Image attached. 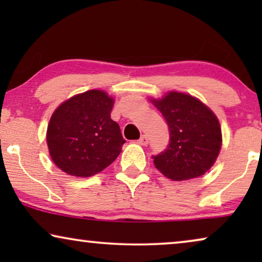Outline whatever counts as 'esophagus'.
Instances as JSON below:
<instances>
[{
    "mask_svg": "<svg viewBox=\"0 0 262 262\" xmlns=\"http://www.w3.org/2000/svg\"><path fill=\"white\" fill-rule=\"evenodd\" d=\"M138 143L141 145H146L149 143V138H148V136L146 135H143V136H141V138L138 139Z\"/></svg>",
    "mask_w": 262,
    "mask_h": 262,
    "instance_id": "34e87169",
    "label": "esophagus"
}]
</instances>
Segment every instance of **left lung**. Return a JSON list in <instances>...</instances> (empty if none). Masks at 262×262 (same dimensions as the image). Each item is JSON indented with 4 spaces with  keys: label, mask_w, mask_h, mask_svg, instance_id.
I'll return each mask as SVG.
<instances>
[{
    "label": "left lung",
    "mask_w": 262,
    "mask_h": 262,
    "mask_svg": "<svg viewBox=\"0 0 262 262\" xmlns=\"http://www.w3.org/2000/svg\"><path fill=\"white\" fill-rule=\"evenodd\" d=\"M169 128V144L154 164L164 177L175 181L205 174L222 146V130L216 114L194 96L169 92L162 99H151Z\"/></svg>",
    "instance_id": "1"
}]
</instances>
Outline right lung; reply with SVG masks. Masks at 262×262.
Instances as JSON below:
<instances>
[{
	"label": "right lung",
	"instance_id": "add662e5",
	"mask_svg": "<svg viewBox=\"0 0 262 262\" xmlns=\"http://www.w3.org/2000/svg\"><path fill=\"white\" fill-rule=\"evenodd\" d=\"M114 99L98 89L60 103L50 119L46 141L50 156L64 173L88 178L108 167L125 143L111 119Z\"/></svg>",
	"mask_w": 262,
	"mask_h": 262
}]
</instances>
